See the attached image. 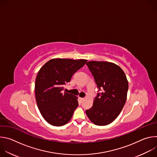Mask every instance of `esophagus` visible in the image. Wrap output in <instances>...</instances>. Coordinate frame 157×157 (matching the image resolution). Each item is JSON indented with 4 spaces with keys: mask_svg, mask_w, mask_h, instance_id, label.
I'll list each match as a JSON object with an SVG mask.
<instances>
[{
    "mask_svg": "<svg viewBox=\"0 0 157 157\" xmlns=\"http://www.w3.org/2000/svg\"><path fill=\"white\" fill-rule=\"evenodd\" d=\"M80 100H81V101H83L84 100V98H80Z\"/></svg>",
    "mask_w": 157,
    "mask_h": 157,
    "instance_id": "esophagus-1",
    "label": "esophagus"
}]
</instances>
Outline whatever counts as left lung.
Masks as SVG:
<instances>
[{"mask_svg":"<svg viewBox=\"0 0 157 157\" xmlns=\"http://www.w3.org/2000/svg\"><path fill=\"white\" fill-rule=\"evenodd\" d=\"M98 91L93 105L86 110L90 121L97 125H106L119 115L127 99L128 84L123 70L117 64L91 61L86 63Z\"/></svg>","mask_w":157,"mask_h":157,"instance_id":"1","label":"left lung"}]
</instances>
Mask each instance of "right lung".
I'll return each mask as SVG.
<instances>
[{
	"mask_svg": "<svg viewBox=\"0 0 157 157\" xmlns=\"http://www.w3.org/2000/svg\"><path fill=\"white\" fill-rule=\"evenodd\" d=\"M86 61L52 59L38 71L35 85L36 101L41 114L50 124L62 126L71 119L78 101L76 96L63 92L64 86Z\"/></svg>",
	"mask_w": 157,
	"mask_h": 157,
	"instance_id": "right-lung-1",
	"label": "right lung"
}]
</instances>
